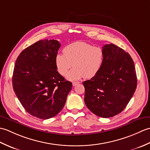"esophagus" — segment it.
Returning a JSON list of instances; mask_svg holds the SVG:
<instances>
[{"label": "esophagus", "mask_w": 150, "mask_h": 150, "mask_svg": "<svg viewBox=\"0 0 150 150\" xmlns=\"http://www.w3.org/2000/svg\"><path fill=\"white\" fill-rule=\"evenodd\" d=\"M78 84H79V82H72V85L73 86H75L77 85Z\"/></svg>", "instance_id": "esophagus-1"}]
</instances>
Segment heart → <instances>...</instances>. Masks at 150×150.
Listing matches in <instances>:
<instances>
[{
  "label": "heart",
  "mask_w": 150,
  "mask_h": 150,
  "mask_svg": "<svg viewBox=\"0 0 150 150\" xmlns=\"http://www.w3.org/2000/svg\"><path fill=\"white\" fill-rule=\"evenodd\" d=\"M64 54L55 56V65L60 75H67L69 81L79 80L82 77L91 79L97 75L104 62L105 52L103 47L93 46L88 42L77 41L67 45Z\"/></svg>",
  "instance_id": "b5f03b06"
}]
</instances>
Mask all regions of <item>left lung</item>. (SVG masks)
<instances>
[{
	"instance_id": "left-lung-1",
	"label": "left lung",
	"mask_w": 150,
	"mask_h": 150,
	"mask_svg": "<svg viewBox=\"0 0 150 150\" xmlns=\"http://www.w3.org/2000/svg\"><path fill=\"white\" fill-rule=\"evenodd\" d=\"M103 48L105 59L99 73L82 82L84 102L96 115L109 118L125 109L134 94L137 79L134 62L128 53L113 44Z\"/></svg>"
}]
</instances>
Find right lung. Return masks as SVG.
Wrapping results in <instances>:
<instances>
[{"instance_id": "1", "label": "right lung", "mask_w": 150, "mask_h": 150, "mask_svg": "<svg viewBox=\"0 0 150 150\" xmlns=\"http://www.w3.org/2000/svg\"><path fill=\"white\" fill-rule=\"evenodd\" d=\"M58 40H39L26 47L16 60L12 84L15 93L28 113L48 119L62 110L72 88L57 71Z\"/></svg>"}]
</instances>
